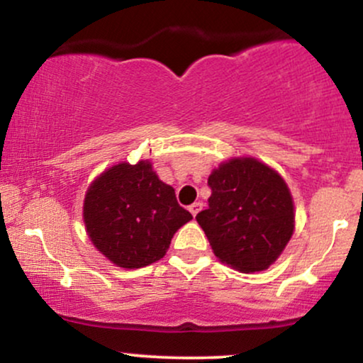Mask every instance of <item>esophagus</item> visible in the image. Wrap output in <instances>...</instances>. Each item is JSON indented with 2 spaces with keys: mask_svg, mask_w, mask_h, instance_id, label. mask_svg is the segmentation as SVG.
Segmentation results:
<instances>
[{
  "mask_svg": "<svg viewBox=\"0 0 363 363\" xmlns=\"http://www.w3.org/2000/svg\"><path fill=\"white\" fill-rule=\"evenodd\" d=\"M201 208H203V203L196 201V203H193V205L189 206V211H191V213H193V216H196V215L199 213V211H201Z\"/></svg>",
  "mask_w": 363,
  "mask_h": 363,
  "instance_id": "esophagus-1",
  "label": "esophagus"
}]
</instances>
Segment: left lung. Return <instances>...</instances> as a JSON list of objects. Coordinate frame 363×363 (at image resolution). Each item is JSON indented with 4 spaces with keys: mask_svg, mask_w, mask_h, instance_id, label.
<instances>
[{
    "mask_svg": "<svg viewBox=\"0 0 363 363\" xmlns=\"http://www.w3.org/2000/svg\"><path fill=\"white\" fill-rule=\"evenodd\" d=\"M211 196L196 220L215 256L242 273L277 261L294 234V201L285 181L256 158H234L208 177Z\"/></svg>",
    "mask_w": 363,
    "mask_h": 363,
    "instance_id": "8db88e82",
    "label": "left lung"
}]
</instances>
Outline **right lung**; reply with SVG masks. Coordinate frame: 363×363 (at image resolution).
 <instances>
[{
  "label": "right lung",
  "instance_id": "right-lung-1",
  "mask_svg": "<svg viewBox=\"0 0 363 363\" xmlns=\"http://www.w3.org/2000/svg\"><path fill=\"white\" fill-rule=\"evenodd\" d=\"M193 215L177 203L150 162L119 164L91 182L83 220L91 242L121 268H143L165 256Z\"/></svg>",
  "mask_w": 363,
  "mask_h": 363
}]
</instances>
